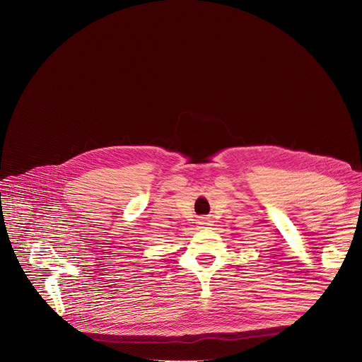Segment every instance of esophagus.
Here are the masks:
<instances>
[{"label":"esophagus","mask_w":362,"mask_h":362,"mask_svg":"<svg viewBox=\"0 0 362 362\" xmlns=\"http://www.w3.org/2000/svg\"><path fill=\"white\" fill-rule=\"evenodd\" d=\"M199 224H200V226H209L210 223H207L206 220H202V221H199Z\"/></svg>","instance_id":"obj_1"}]
</instances>
